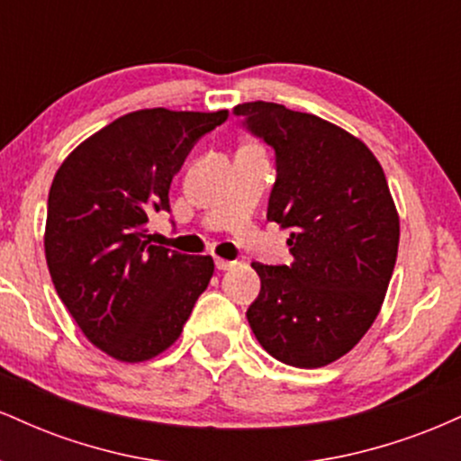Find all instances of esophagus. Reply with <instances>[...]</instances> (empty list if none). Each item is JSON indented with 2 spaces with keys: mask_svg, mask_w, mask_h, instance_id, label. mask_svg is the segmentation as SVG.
<instances>
[{
  "mask_svg": "<svg viewBox=\"0 0 461 461\" xmlns=\"http://www.w3.org/2000/svg\"><path fill=\"white\" fill-rule=\"evenodd\" d=\"M216 268H219V271H230V268H234L238 262H231V260H223V258H216Z\"/></svg>",
  "mask_w": 461,
  "mask_h": 461,
  "instance_id": "obj_1",
  "label": "esophagus"
}]
</instances>
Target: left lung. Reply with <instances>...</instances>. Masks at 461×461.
Wrapping results in <instances>:
<instances>
[{
	"label": "left lung",
	"mask_w": 461,
	"mask_h": 461,
	"mask_svg": "<svg viewBox=\"0 0 461 461\" xmlns=\"http://www.w3.org/2000/svg\"><path fill=\"white\" fill-rule=\"evenodd\" d=\"M236 116L275 151L267 219L290 230V267L253 262L260 294L247 321L264 351L297 368L336 362L382 310L399 251V214L382 164L321 116L271 102Z\"/></svg>",
	"instance_id": "left-lung-1"
}]
</instances>
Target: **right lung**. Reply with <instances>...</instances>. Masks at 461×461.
Here are the masks:
<instances>
[{
	"mask_svg": "<svg viewBox=\"0 0 461 461\" xmlns=\"http://www.w3.org/2000/svg\"><path fill=\"white\" fill-rule=\"evenodd\" d=\"M219 113L136 110L67 156L47 199L45 258L84 336L121 362H145L177 340L214 273L210 256L151 245L168 188Z\"/></svg>",
	"mask_w": 461,
	"mask_h": 461,
	"instance_id": "1",
	"label": "right lung"
}]
</instances>
